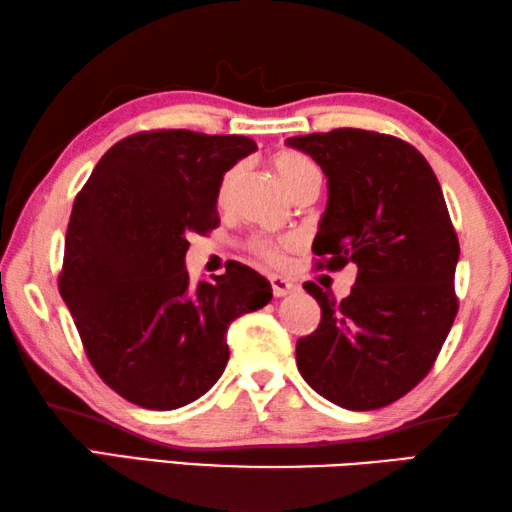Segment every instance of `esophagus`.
Instances as JSON below:
<instances>
[{"mask_svg": "<svg viewBox=\"0 0 512 512\" xmlns=\"http://www.w3.org/2000/svg\"><path fill=\"white\" fill-rule=\"evenodd\" d=\"M271 287H273L275 298H282L296 289V282H291L289 277H282V275H271Z\"/></svg>", "mask_w": 512, "mask_h": 512, "instance_id": "obj_1", "label": "esophagus"}]
</instances>
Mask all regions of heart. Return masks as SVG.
<instances>
[{"label": "heart", "instance_id": "heart-1", "mask_svg": "<svg viewBox=\"0 0 512 512\" xmlns=\"http://www.w3.org/2000/svg\"><path fill=\"white\" fill-rule=\"evenodd\" d=\"M273 169L280 178V183L287 187V192L293 194L300 185L309 183V180H320V169L316 167L314 160H309L307 155H302L298 151H282L273 158ZM239 180V167L225 171V176L219 183V192H216V198L219 203H228L232 192H235V185ZM282 248L277 244H268V241H262L257 244V250L266 257L271 264H280L282 262Z\"/></svg>", "mask_w": 512, "mask_h": 512}]
</instances>
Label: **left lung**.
Segmentation results:
<instances>
[{"mask_svg":"<svg viewBox=\"0 0 512 512\" xmlns=\"http://www.w3.org/2000/svg\"><path fill=\"white\" fill-rule=\"evenodd\" d=\"M327 178L314 253L357 264L336 302L305 282L320 325L296 345L300 375L325 400L370 411L400 400L431 370L456 318L458 239L429 162L397 137L361 128L289 137Z\"/></svg>","mask_w":512,"mask_h":512,"instance_id":"1","label":"left lung"}]
</instances>
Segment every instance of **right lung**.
Wrapping results in <instances>:
<instances>
[{"label":"right lung","instance_id":"add662e5","mask_svg":"<svg viewBox=\"0 0 512 512\" xmlns=\"http://www.w3.org/2000/svg\"><path fill=\"white\" fill-rule=\"evenodd\" d=\"M257 151L244 135L137 133L117 142L76 196L58 287L85 354L112 391L144 409L198 400L230 359L235 318L273 298L244 264L192 287L189 235L216 228V192Z\"/></svg>","mask_w":512,"mask_h":512}]
</instances>
